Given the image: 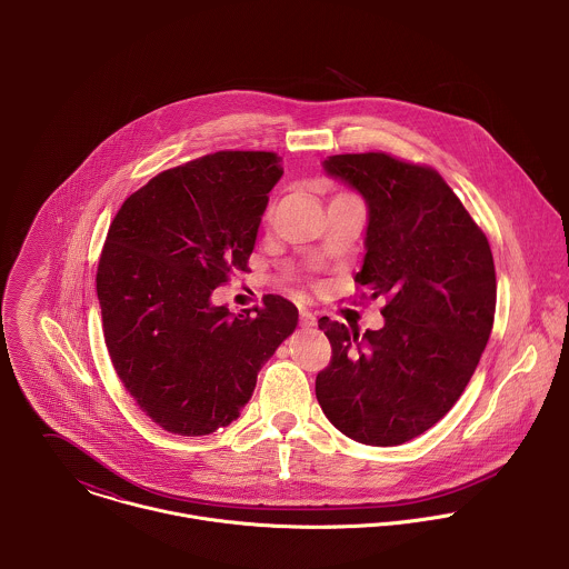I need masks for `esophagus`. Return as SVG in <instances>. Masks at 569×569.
Wrapping results in <instances>:
<instances>
[{
	"label": "esophagus",
	"mask_w": 569,
	"mask_h": 569,
	"mask_svg": "<svg viewBox=\"0 0 569 569\" xmlns=\"http://www.w3.org/2000/svg\"><path fill=\"white\" fill-rule=\"evenodd\" d=\"M300 322H302V326H316V316H313L311 311L302 309V311H300Z\"/></svg>",
	"instance_id": "1"
}]
</instances>
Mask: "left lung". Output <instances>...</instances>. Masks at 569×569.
I'll return each mask as SVG.
<instances>
[{
	"mask_svg": "<svg viewBox=\"0 0 569 569\" xmlns=\"http://www.w3.org/2000/svg\"><path fill=\"white\" fill-rule=\"evenodd\" d=\"M322 166L368 206L355 282L386 298V325L359 335L320 318L332 357L316 397L343 436L403 445L456 406L480 363L497 300L490 244L429 166L386 153L330 156Z\"/></svg>",
	"mask_w": 569,
	"mask_h": 569,
	"instance_id": "8db88e82",
	"label": "left lung"
}]
</instances>
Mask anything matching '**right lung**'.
Masks as SVG:
<instances>
[{
  "mask_svg": "<svg viewBox=\"0 0 569 569\" xmlns=\"http://www.w3.org/2000/svg\"><path fill=\"white\" fill-rule=\"evenodd\" d=\"M282 172L276 153L219 151L153 177L109 226L96 273L104 343L127 392L170 433L237 420L298 326L282 296L239 316L212 305L214 289L247 269Z\"/></svg>",
  "mask_w": 569,
  "mask_h": 569,
  "instance_id": "add662e5",
  "label": "right lung"
}]
</instances>
